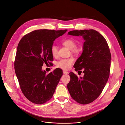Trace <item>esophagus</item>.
I'll list each match as a JSON object with an SVG mask.
<instances>
[{
	"instance_id": "esophagus-1",
	"label": "esophagus",
	"mask_w": 125,
	"mask_h": 125,
	"mask_svg": "<svg viewBox=\"0 0 125 125\" xmlns=\"http://www.w3.org/2000/svg\"><path fill=\"white\" fill-rule=\"evenodd\" d=\"M63 73H64V74H68V72L66 71H65V70H63Z\"/></svg>"
}]
</instances>
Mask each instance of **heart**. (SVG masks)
<instances>
[{
  "label": "heart",
  "instance_id": "heart-1",
  "mask_svg": "<svg viewBox=\"0 0 125 125\" xmlns=\"http://www.w3.org/2000/svg\"><path fill=\"white\" fill-rule=\"evenodd\" d=\"M64 46L70 49L72 52L74 53H78L80 51V49L75 46V42L72 39H67L64 40L62 42ZM51 53L53 57H56L57 55V47L55 45H52L51 47ZM74 62V59L73 58H69L67 59H62L57 62V67L64 70H68L71 67L72 64Z\"/></svg>",
  "mask_w": 125,
  "mask_h": 125
}]
</instances>
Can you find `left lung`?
<instances>
[{"mask_svg":"<svg viewBox=\"0 0 125 125\" xmlns=\"http://www.w3.org/2000/svg\"><path fill=\"white\" fill-rule=\"evenodd\" d=\"M68 34L80 36L84 40L82 53L74 65L76 71L81 72L83 69L84 75L78 77L70 72L71 79L67 88L71 97L78 103L89 104L99 96L108 81L110 51L106 39L95 30H73Z\"/></svg>","mask_w":125,"mask_h":125,"instance_id":"obj_1","label":"left lung"}]
</instances>
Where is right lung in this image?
I'll return each mask as SVG.
<instances>
[{
    "mask_svg": "<svg viewBox=\"0 0 125 125\" xmlns=\"http://www.w3.org/2000/svg\"><path fill=\"white\" fill-rule=\"evenodd\" d=\"M67 31L39 29L24 35L18 45L14 62L16 75L22 93L32 103L42 104L53 96L63 75L55 69L46 74L43 63L53 60L51 47L54 40Z\"/></svg>",
    "mask_w": 125,
    "mask_h": 125,
    "instance_id": "add662e5",
    "label": "right lung"
}]
</instances>
